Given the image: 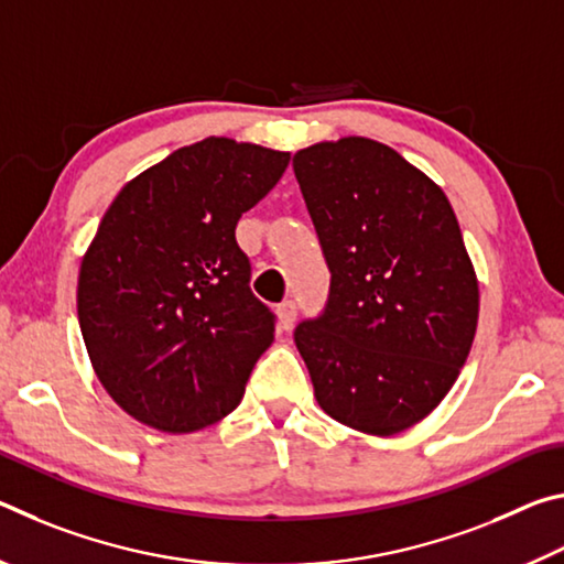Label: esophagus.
Masks as SVG:
<instances>
[{
	"mask_svg": "<svg viewBox=\"0 0 564 564\" xmlns=\"http://www.w3.org/2000/svg\"><path fill=\"white\" fill-rule=\"evenodd\" d=\"M275 313H279V323H281L283 330L293 328V323H295V303L293 301L279 303V308H275Z\"/></svg>",
	"mask_w": 564,
	"mask_h": 564,
	"instance_id": "esophagus-1",
	"label": "esophagus"
}]
</instances>
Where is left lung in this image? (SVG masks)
<instances>
[{
  "label": "left lung",
  "instance_id": "left-lung-1",
  "mask_svg": "<svg viewBox=\"0 0 564 564\" xmlns=\"http://www.w3.org/2000/svg\"><path fill=\"white\" fill-rule=\"evenodd\" d=\"M330 269L323 316L295 328L321 410L388 437L441 405L473 348L480 291L443 188L380 141L295 151Z\"/></svg>",
  "mask_w": 564,
  "mask_h": 564
}]
</instances>
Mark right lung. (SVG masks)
Segmentation results:
<instances>
[{"label":"right lung","instance_id":"right-lung-1","mask_svg":"<svg viewBox=\"0 0 564 564\" xmlns=\"http://www.w3.org/2000/svg\"><path fill=\"white\" fill-rule=\"evenodd\" d=\"M289 151L208 137L141 171L82 259L76 313L99 383L123 413L181 435L241 403L273 343L236 224L279 184Z\"/></svg>","mask_w":564,"mask_h":564}]
</instances>
